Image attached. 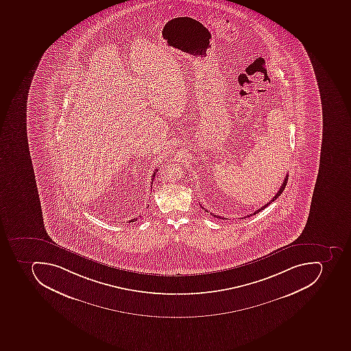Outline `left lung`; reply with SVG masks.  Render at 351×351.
I'll list each match as a JSON object with an SVG mask.
<instances>
[{"label":"left lung","mask_w":351,"mask_h":351,"mask_svg":"<svg viewBox=\"0 0 351 351\" xmlns=\"http://www.w3.org/2000/svg\"><path fill=\"white\" fill-rule=\"evenodd\" d=\"M287 182H288V175H285V180H283L282 185H281V187H280V189H279V191H278V193H276V196L274 197V198H272L269 202H267V204H265V206H263V207H261V209L256 210V211L254 212L253 215H247V217H250V215H256V213H258V212H261V210H264L265 208L268 207V206H269V204H271L272 202H275L276 199H277L278 197L280 196L281 193H282V191H285V186H287ZM202 209H204V208L202 207ZM206 211H207V210H206ZM210 215H213V217H217V219H223V220H224V217H219V215H213V213H210Z\"/></svg>","instance_id":"left-lung-1"}]
</instances>
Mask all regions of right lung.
Segmentation results:
<instances>
[{"instance_id": "1", "label": "right lung", "mask_w": 351, "mask_h": 351, "mask_svg": "<svg viewBox=\"0 0 351 351\" xmlns=\"http://www.w3.org/2000/svg\"><path fill=\"white\" fill-rule=\"evenodd\" d=\"M158 171V169H155L154 173H153V175H152V177H153L152 182H153V180H154L155 174H156V171ZM136 220H138V219H136H136H131V220L129 221V222H134V221H136Z\"/></svg>"}]
</instances>
